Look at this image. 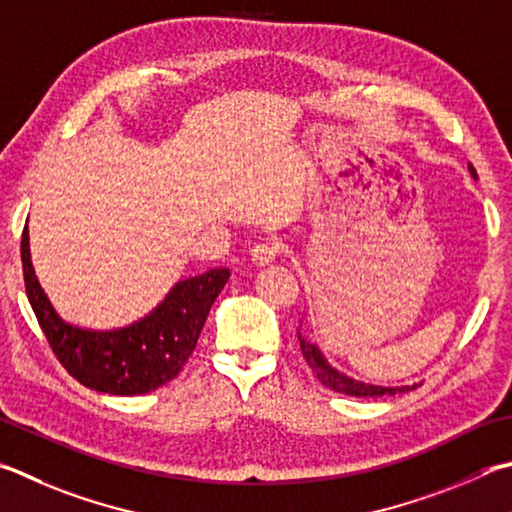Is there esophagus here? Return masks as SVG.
Wrapping results in <instances>:
<instances>
[{
  "label": "esophagus",
  "instance_id": "esophagus-1",
  "mask_svg": "<svg viewBox=\"0 0 512 512\" xmlns=\"http://www.w3.org/2000/svg\"><path fill=\"white\" fill-rule=\"evenodd\" d=\"M277 257V246L275 244H257L253 250H250V262H253L257 268L271 266Z\"/></svg>",
  "mask_w": 512,
  "mask_h": 512
}]
</instances>
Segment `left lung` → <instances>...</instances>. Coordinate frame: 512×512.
I'll use <instances>...</instances> for the list:
<instances>
[{
  "label": "left lung",
  "mask_w": 512,
  "mask_h": 512,
  "mask_svg": "<svg viewBox=\"0 0 512 512\" xmlns=\"http://www.w3.org/2000/svg\"><path fill=\"white\" fill-rule=\"evenodd\" d=\"M468 170H470V176L472 179L477 181V172L475 167H472L468 163ZM297 338H300V347H302V353H304V360L306 365H309L313 369V374L318 376L320 383L324 387L333 389V392H340V394H347V396H358V398H376V396H394V394H403V392H410V389H414L416 385H403V387H385V385H371V383H365V380H356L347 376L345 371H340L331 365V362L327 360V356H324L322 349L315 345V342H311L309 338H304L302 333V327L297 329Z\"/></svg>",
  "instance_id": "8db88e82"
}]
</instances>
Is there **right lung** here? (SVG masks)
Listing matches in <instances>:
<instances>
[{
  "mask_svg": "<svg viewBox=\"0 0 512 512\" xmlns=\"http://www.w3.org/2000/svg\"><path fill=\"white\" fill-rule=\"evenodd\" d=\"M26 295L62 367L89 389L138 396L159 389L183 369L197 347L210 306L226 286L228 268L176 282L154 309L127 327L89 329L55 311L31 262L29 226L22 232Z\"/></svg>",
  "mask_w": 512,
  "mask_h": 512,
  "instance_id": "obj_1",
  "label": "right lung"
}]
</instances>
